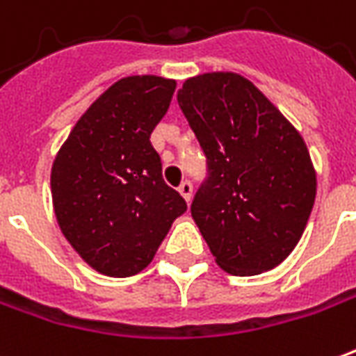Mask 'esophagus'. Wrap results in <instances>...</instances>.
Instances as JSON below:
<instances>
[{
    "mask_svg": "<svg viewBox=\"0 0 356 356\" xmlns=\"http://www.w3.org/2000/svg\"><path fill=\"white\" fill-rule=\"evenodd\" d=\"M179 193H181V196L185 198L186 202H191V198H193V185H191V181H183L179 185Z\"/></svg>",
    "mask_w": 356,
    "mask_h": 356,
    "instance_id": "obj_1",
    "label": "esophagus"
}]
</instances>
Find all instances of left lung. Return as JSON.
<instances>
[{
  "instance_id": "8db88e82",
  "label": "left lung",
  "mask_w": 356,
  "mask_h": 356,
  "mask_svg": "<svg viewBox=\"0 0 356 356\" xmlns=\"http://www.w3.org/2000/svg\"><path fill=\"white\" fill-rule=\"evenodd\" d=\"M208 179L191 213L221 270L258 275L280 266L302 237L316 171L299 131L237 73H204L177 92Z\"/></svg>"
}]
</instances>
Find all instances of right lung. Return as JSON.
Here are the masks:
<instances>
[{"label":"right lung","instance_id":"add662e5","mask_svg":"<svg viewBox=\"0 0 356 356\" xmlns=\"http://www.w3.org/2000/svg\"><path fill=\"white\" fill-rule=\"evenodd\" d=\"M177 83L125 76L83 113L51 165V200L61 233L84 262L129 277L152 262L186 202L161 177L150 143Z\"/></svg>","mask_w":356,"mask_h":356}]
</instances>
